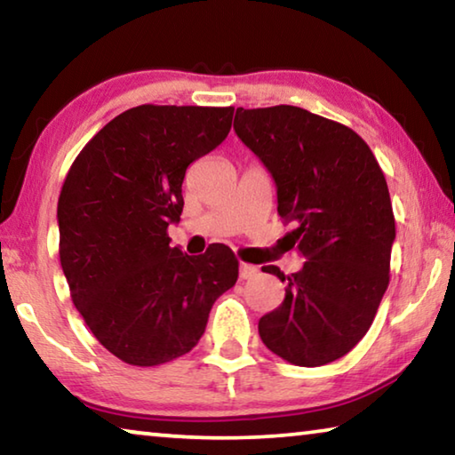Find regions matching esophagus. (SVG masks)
<instances>
[{
  "instance_id": "34e87169",
  "label": "esophagus",
  "mask_w": 455,
  "mask_h": 455,
  "mask_svg": "<svg viewBox=\"0 0 455 455\" xmlns=\"http://www.w3.org/2000/svg\"><path fill=\"white\" fill-rule=\"evenodd\" d=\"M257 273H259V268L255 265L241 263V267H238V275H241V279H252Z\"/></svg>"
}]
</instances>
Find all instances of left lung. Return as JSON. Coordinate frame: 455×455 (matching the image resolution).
<instances>
[{"label":"left lung","instance_id":"1","mask_svg":"<svg viewBox=\"0 0 455 455\" xmlns=\"http://www.w3.org/2000/svg\"><path fill=\"white\" fill-rule=\"evenodd\" d=\"M235 132L276 184V211L307 259L259 335L292 365L319 367L365 337L389 284L395 219L379 163L357 132L297 106L236 108Z\"/></svg>","mask_w":455,"mask_h":455}]
</instances>
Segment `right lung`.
Here are the masks:
<instances>
[{
	"label": "right lung",
	"mask_w": 455,
	"mask_h": 455,
	"mask_svg": "<svg viewBox=\"0 0 455 455\" xmlns=\"http://www.w3.org/2000/svg\"><path fill=\"white\" fill-rule=\"evenodd\" d=\"M233 114V106L130 108L66 174L58 227L70 297L98 341L128 365L188 353L238 279L228 246L188 257L166 233L180 220L188 164L225 140Z\"/></svg>",
	"instance_id": "right-lung-1"
}]
</instances>
